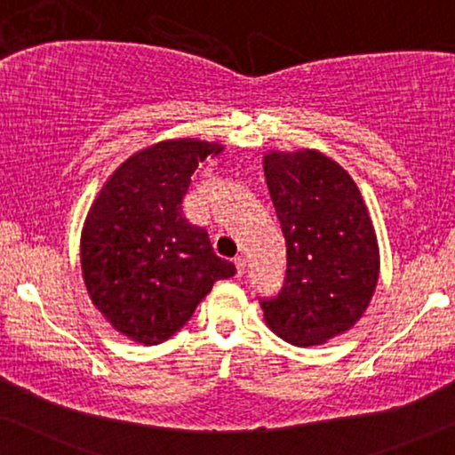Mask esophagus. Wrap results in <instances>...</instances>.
Listing matches in <instances>:
<instances>
[{"label":"esophagus","mask_w":455,"mask_h":455,"mask_svg":"<svg viewBox=\"0 0 455 455\" xmlns=\"http://www.w3.org/2000/svg\"><path fill=\"white\" fill-rule=\"evenodd\" d=\"M245 266H247V261H245V258H243V255H236V258H235V267H236V276H243V272H245Z\"/></svg>","instance_id":"obj_1"}]
</instances>
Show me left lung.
<instances>
[{
	"label": "left lung",
	"mask_w": 455,
	"mask_h": 455,
	"mask_svg": "<svg viewBox=\"0 0 455 455\" xmlns=\"http://www.w3.org/2000/svg\"><path fill=\"white\" fill-rule=\"evenodd\" d=\"M266 183L286 239V278L261 300L274 334L317 347L363 317L379 278V245L361 191L319 150H270Z\"/></svg>",
	"instance_id": "obj_1"
}]
</instances>
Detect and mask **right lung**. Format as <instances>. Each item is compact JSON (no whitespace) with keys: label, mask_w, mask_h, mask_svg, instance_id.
I'll return each mask as SVG.
<instances>
[{"label":"right lung","mask_w":455,"mask_h":455,"mask_svg":"<svg viewBox=\"0 0 455 455\" xmlns=\"http://www.w3.org/2000/svg\"><path fill=\"white\" fill-rule=\"evenodd\" d=\"M222 150L197 138L163 140L121 163L94 197L82 227V278L121 336L146 347L164 342L216 280L236 272L183 212L197 164Z\"/></svg>","instance_id":"add662e5"}]
</instances>
